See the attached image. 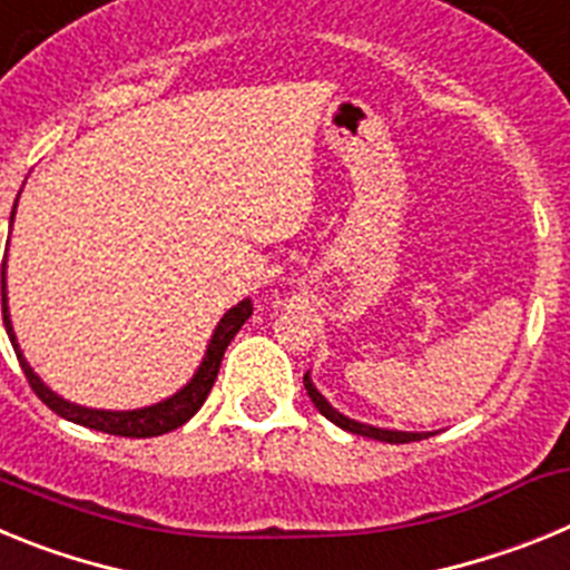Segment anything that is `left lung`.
I'll return each instance as SVG.
<instances>
[{"label":"left lung","instance_id":"left-lung-1","mask_svg":"<svg viewBox=\"0 0 570 570\" xmlns=\"http://www.w3.org/2000/svg\"><path fill=\"white\" fill-rule=\"evenodd\" d=\"M305 391H308L311 402L316 405V411H320L325 420H331L334 425H340L342 431H347V434H356V436H367V440H380V442H416V440H425V436L431 434H420V431H394V428H376V425H367V422H360V420H351V416L340 414L334 405H331L325 396L316 391L314 380H311V371L305 374Z\"/></svg>","mask_w":570,"mask_h":570}]
</instances>
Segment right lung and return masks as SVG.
Wrapping results in <instances>:
<instances>
[{"mask_svg":"<svg viewBox=\"0 0 570 570\" xmlns=\"http://www.w3.org/2000/svg\"><path fill=\"white\" fill-rule=\"evenodd\" d=\"M19 203V196H17ZM17 203H13V210H10V225H13V216H17ZM254 314V305L250 299H242L236 302L234 308L223 316V320L216 322L214 334H210L208 347H205V356L199 362V367L194 371L188 382H185L176 394H170L168 400H159L154 405H145V407H134V411H105V407H85L77 405V402L65 400L59 396L57 391H50L39 374L30 367V362L24 360L22 347H19L17 334H13V322H10V311H8V285H4V262H2V320H4V331L10 336V345L17 351L19 356V365H22L24 376H28L30 387L37 391L39 400L59 414L62 420L68 422H77V425L85 428H94V431H105V434H114V436H136V440H145V436H159V434H168L174 428L185 425L190 416L203 407V402L208 400L210 387H214L216 374H219V362L225 356V347L230 345L239 328L245 325V320Z\"/></svg>","mask_w":570,"mask_h":570,"instance_id":"obj_1","label":"right lung"}]
</instances>
